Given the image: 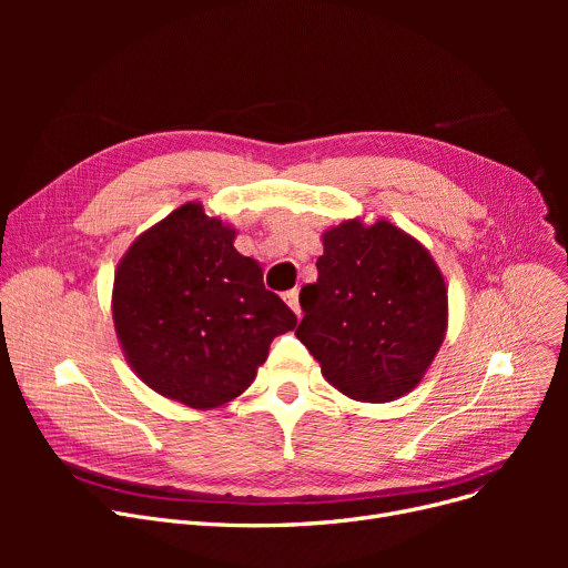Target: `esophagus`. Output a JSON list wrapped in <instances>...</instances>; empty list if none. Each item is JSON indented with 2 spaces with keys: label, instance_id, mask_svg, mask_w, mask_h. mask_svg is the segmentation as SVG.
I'll return each instance as SVG.
<instances>
[{
  "label": "esophagus",
  "instance_id": "obj_1",
  "mask_svg": "<svg viewBox=\"0 0 568 568\" xmlns=\"http://www.w3.org/2000/svg\"><path fill=\"white\" fill-rule=\"evenodd\" d=\"M283 300L287 302V306L294 311L296 317H302V308H300V290H290L283 294Z\"/></svg>",
  "mask_w": 568,
  "mask_h": 568
}]
</instances>
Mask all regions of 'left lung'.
<instances>
[{
    "label": "left lung",
    "instance_id": "left-lung-1",
    "mask_svg": "<svg viewBox=\"0 0 568 568\" xmlns=\"http://www.w3.org/2000/svg\"><path fill=\"white\" fill-rule=\"evenodd\" d=\"M317 283L302 290L300 338L352 400L389 403L419 386L439 352L449 300L428 248L386 219L322 232Z\"/></svg>",
    "mask_w": 568,
    "mask_h": 568
}]
</instances>
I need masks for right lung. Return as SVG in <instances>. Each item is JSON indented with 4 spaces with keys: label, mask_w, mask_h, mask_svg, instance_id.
<instances>
[{
    "label": "right lung",
    "mask_w": 568,
    "mask_h": 568,
    "mask_svg": "<svg viewBox=\"0 0 568 568\" xmlns=\"http://www.w3.org/2000/svg\"><path fill=\"white\" fill-rule=\"evenodd\" d=\"M234 236L202 202H186L144 230L114 272L112 320L129 366L193 409L242 396L272 341L296 326Z\"/></svg>",
    "instance_id": "add662e5"
}]
</instances>
